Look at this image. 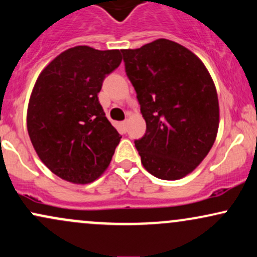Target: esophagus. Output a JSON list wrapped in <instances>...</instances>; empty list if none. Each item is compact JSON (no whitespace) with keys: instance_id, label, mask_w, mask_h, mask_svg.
Returning a JSON list of instances; mask_svg holds the SVG:
<instances>
[{"instance_id":"obj_1","label":"esophagus","mask_w":257,"mask_h":257,"mask_svg":"<svg viewBox=\"0 0 257 257\" xmlns=\"http://www.w3.org/2000/svg\"><path fill=\"white\" fill-rule=\"evenodd\" d=\"M120 125H122L123 131L126 132V128H128V120H123V122L120 123Z\"/></svg>"}]
</instances>
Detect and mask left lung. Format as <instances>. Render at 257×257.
Segmentation results:
<instances>
[{
	"instance_id": "1",
	"label": "left lung",
	"mask_w": 257,
	"mask_h": 257,
	"mask_svg": "<svg viewBox=\"0 0 257 257\" xmlns=\"http://www.w3.org/2000/svg\"><path fill=\"white\" fill-rule=\"evenodd\" d=\"M122 53L146 122L134 142L143 166L160 179L183 178L215 143L219 107L212 78L191 51L167 39Z\"/></svg>"
}]
</instances>
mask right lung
<instances>
[{"label":"right lung","instance_id":"right-lung-1","mask_svg":"<svg viewBox=\"0 0 257 257\" xmlns=\"http://www.w3.org/2000/svg\"><path fill=\"white\" fill-rule=\"evenodd\" d=\"M120 62L119 50L75 46L39 75L28 107V133L40 160L60 178L86 184L108 167L122 137L97 94Z\"/></svg>","mask_w":257,"mask_h":257}]
</instances>
